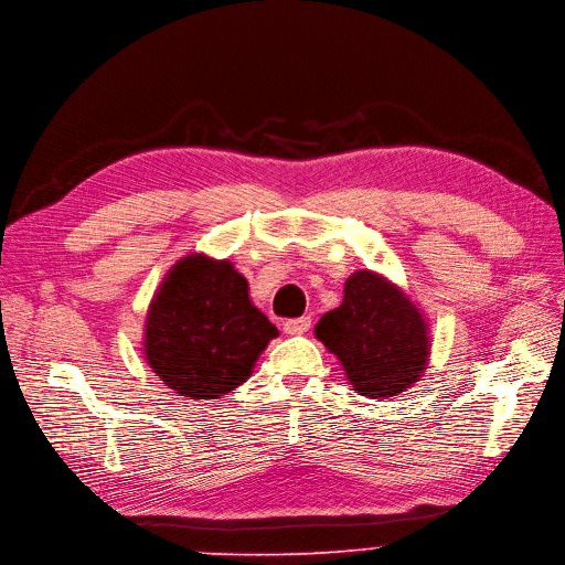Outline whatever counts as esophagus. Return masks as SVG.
<instances>
[{
  "label": "esophagus",
  "instance_id": "1",
  "mask_svg": "<svg viewBox=\"0 0 565 565\" xmlns=\"http://www.w3.org/2000/svg\"><path fill=\"white\" fill-rule=\"evenodd\" d=\"M311 328V318L302 316V318H290V321L284 323V332L286 334H305Z\"/></svg>",
  "mask_w": 565,
  "mask_h": 565
}]
</instances>
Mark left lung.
I'll return each mask as SVG.
<instances>
[{
    "instance_id": "8db88e82",
    "label": "left lung",
    "mask_w": 565,
    "mask_h": 565,
    "mask_svg": "<svg viewBox=\"0 0 565 565\" xmlns=\"http://www.w3.org/2000/svg\"><path fill=\"white\" fill-rule=\"evenodd\" d=\"M313 332L362 397H397L427 370L431 339L425 313L374 269H358L347 279L341 305L323 313Z\"/></svg>"
}]
</instances>
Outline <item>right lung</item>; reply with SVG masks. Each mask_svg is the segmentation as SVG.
<instances>
[{"label":"right lung","mask_w":565,"mask_h":565,"mask_svg":"<svg viewBox=\"0 0 565 565\" xmlns=\"http://www.w3.org/2000/svg\"><path fill=\"white\" fill-rule=\"evenodd\" d=\"M279 330L254 307L249 284L231 260L180 258L147 307L142 355L189 399H218L242 385Z\"/></svg>","instance_id":"right-lung-1"}]
</instances>
